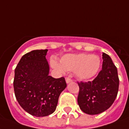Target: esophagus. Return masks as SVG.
<instances>
[{
  "mask_svg": "<svg viewBox=\"0 0 129 129\" xmlns=\"http://www.w3.org/2000/svg\"><path fill=\"white\" fill-rule=\"evenodd\" d=\"M65 81H66V83H71L73 81V80H72L71 79H70L69 77H66Z\"/></svg>",
  "mask_w": 129,
  "mask_h": 129,
  "instance_id": "esophagus-1",
  "label": "esophagus"
}]
</instances>
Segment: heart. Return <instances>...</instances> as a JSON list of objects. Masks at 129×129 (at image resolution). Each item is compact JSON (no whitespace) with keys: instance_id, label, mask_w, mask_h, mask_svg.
Listing matches in <instances>:
<instances>
[{"instance_id":"b5f03b06","label":"heart","mask_w":129,"mask_h":129,"mask_svg":"<svg viewBox=\"0 0 129 129\" xmlns=\"http://www.w3.org/2000/svg\"><path fill=\"white\" fill-rule=\"evenodd\" d=\"M50 62L52 67L60 73L74 71L76 77L83 81L93 78L101 65L99 56L84 53L66 54L60 58V63L55 58L51 60Z\"/></svg>"}]
</instances>
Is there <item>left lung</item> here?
Instances as JSON below:
<instances>
[{"instance_id":"obj_1","label":"left lung","mask_w":129,"mask_h":129,"mask_svg":"<svg viewBox=\"0 0 129 129\" xmlns=\"http://www.w3.org/2000/svg\"><path fill=\"white\" fill-rule=\"evenodd\" d=\"M102 59V69L94 80L78 83L77 102L81 110L90 115L98 114L108 109L115 100L118 91L117 69L106 53H103Z\"/></svg>"}]
</instances>
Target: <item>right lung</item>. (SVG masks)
<instances>
[{
    "instance_id": "add662e5",
    "label": "right lung",
    "mask_w": 129,
    "mask_h": 129,
    "mask_svg": "<svg viewBox=\"0 0 129 129\" xmlns=\"http://www.w3.org/2000/svg\"><path fill=\"white\" fill-rule=\"evenodd\" d=\"M47 52V49L36 50L25 54L15 70L16 99L25 111L36 117L55 111L60 94L67 87L64 77L55 79L49 75Z\"/></svg>"
}]
</instances>
